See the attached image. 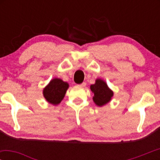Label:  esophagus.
Wrapping results in <instances>:
<instances>
[{
    "label": "esophagus",
    "instance_id": "obj_1",
    "mask_svg": "<svg viewBox=\"0 0 160 160\" xmlns=\"http://www.w3.org/2000/svg\"><path fill=\"white\" fill-rule=\"evenodd\" d=\"M78 86H80V87H84L86 86V83H85V82H83V83H82V84H81L78 85Z\"/></svg>",
    "mask_w": 160,
    "mask_h": 160
}]
</instances>
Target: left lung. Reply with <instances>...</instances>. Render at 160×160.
Wrapping results in <instances>:
<instances>
[{
    "mask_svg": "<svg viewBox=\"0 0 160 160\" xmlns=\"http://www.w3.org/2000/svg\"><path fill=\"white\" fill-rule=\"evenodd\" d=\"M90 89L94 94V102L98 106L108 103L113 97V92L108 88L106 83L101 79L96 80L95 84L90 86Z\"/></svg>",
    "mask_w": 160,
    "mask_h": 160,
    "instance_id": "8db88e82",
    "label": "left lung"
}]
</instances>
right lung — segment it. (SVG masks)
<instances>
[{
  "mask_svg": "<svg viewBox=\"0 0 160 160\" xmlns=\"http://www.w3.org/2000/svg\"><path fill=\"white\" fill-rule=\"evenodd\" d=\"M68 86L60 78H54L43 89V96L50 103L58 105L64 98Z\"/></svg>",
  "mask_w": 160,
  "mask_h": 160,
  "instance_id": "obj_1",
  "label": "right lung"
}]
</instances>
